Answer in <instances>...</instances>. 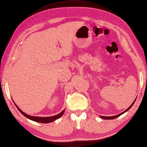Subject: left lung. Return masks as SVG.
Returning <instances> with one entry per match:
<instances>
[{"label": "left lung", "mask_w": 147, "mask_h": 147, "mask_svg": "<svg viewBox=\"0 0 147 147\" xmlns=\"http://www.w3.org/2000/svg\"><path fill=\"white\" fill-rule=\"evenodd\" d=\"M136 99L135 100V101L133 102V103L130 105V107H129L128 108H127V110H126L125 111H124L123 112H122V113H120L119 115H115V116H113V117H103V116H100L101 117V118H103V119H105V120H112V119H115V118H117V117H120V115H121L122 114H123V113H125V112H127L129 108H131V107L133 105H134V103L135 102V101H136Z\"/></svg>", "instance_id": "1"}]
</instances>
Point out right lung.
<instances>
[{
  "label": "right lung",
  "instance_id": "obj_1",
  "mask_svg": "<svg viewBox=\"0 0 147 147\" xmlns=\"http://www.w3.org/2000/svg\"><path fill=\"white\" fill-rule=\"evenodd\" d=\"M14 103V102H13ZM15 104V103H14ZM16 107H17V108L18 109V110L21 113L26 117L27 118L29 119V120H31L32 121H34L36 122H39V123H51L53 122L54 120H57V119L61 117H62V115H63V113H64V110H63V111H61L60 113H59L58 115H56L55 116H53V117H34V116H30V115H28L26 114L25 113H24L22 111H21L19 108V107L17 106L16 104Z\"/></svg>",
  "mask_w": 147,
  "mask_h": 147
}]
</instances>
